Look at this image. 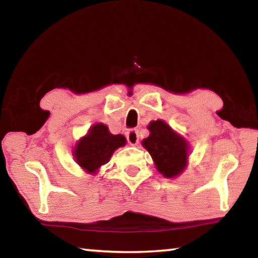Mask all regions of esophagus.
<instances>
[{
  "label": "esophagus",
  "mask_w": 258,
  "mask_h": 258,
  "mask_svg": "<svg viewBox=\"0 0 258 258\" xmlns=\"http://www.w3.org/2000/svg\"><path fill=\"white\" fill-rule=\"evenodd\" d=\"M126 139H127V141H128L130 145H132V146L137 145V143L139 142V132H138V130H135V128L130 130L128 132L126 133Z\"/></svg>",
  "instance_id": "obj_1"
}]
</instances>
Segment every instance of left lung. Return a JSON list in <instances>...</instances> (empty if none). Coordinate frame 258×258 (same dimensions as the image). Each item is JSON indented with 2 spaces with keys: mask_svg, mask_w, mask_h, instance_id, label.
I'll return each mask as SVG.
<instances>
[{
  "mask_svg": "<svg viewBox=\"0 0 258 258\" xmlns=\"http://www.w3.org/2000/svg\"><path fill=\"white\" fill-rule=\"evenodd\" d=\"M150 135L142 141L149 151L157 169L166 177L181 174L186 166L187 145L180 135L163 120L151 121L148 126Z\"/></svg>",
  "mask_w": 258,
  "mask_h": 258,
  "instance_id": "1",
  "label": "left lung"
}]
</instances>
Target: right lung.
I'll return each mask as SVG.
<instances>
[{"label": "right lung", "mask_w": 258, "mask_h": 258, "mask_svg": "<svg viewBox=\"0 0 258 258\" xmlns=\"http://www.w3.org/2000/svg\"><path fill=\"white\" fill-rule=\"evenodd\" d=\"M126 140L123 135H112L103 124H95L84 138L78 141L74 151L78 165L89 173H94L107 164L117 148L123 147Z\"/></svg>", "instance_id": "add662e5"}]
</instances>
